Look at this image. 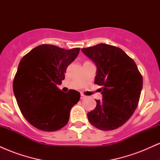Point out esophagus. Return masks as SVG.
<instances>
[{"label": "esophagus", "mask_w": 160, "mask_h": 160, "mask_svg": "<svg viewBox=\"0 0 160 160\" xmlns=\"http://www.w3.org/2000/svg\"><path fill=\"white\" fill-rule=\"evenodd\" d=\"M86 95H85L84 94H82V93H81V95H80V98L81 99H85L86 98Z\"/></svg>", "instance_id": "34e87169"}]
</instances>
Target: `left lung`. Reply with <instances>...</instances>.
Wrapping results in <instances>:
<instances>
[{"label":"left lung","instance_id":"8db88e82","mask_svg":"<svg viewBox=\"0 0 160 160\" xmlns=\"http://www.w3.org/2000/svg\"><path fill=\"white\" fill-rule=\"evenodd\" d=\"M81 50L96 65L95 83L102 86V100H96L88 120L103 131L120 127L133 114L140 98L143 78L136 64L120 48L105 43Z\"/></svg>","mask_w":160,"mask_h":160}]
</instances>
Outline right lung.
<instances>
[{
    "instance_id": "obj_1",
    "label": "right lung",
    "mask_w": 160,
    "mask_h": 160,
    "mask_svg": "<svg viewBox=\"0 0 160 160\" xmlns=\"http://www.w3.org/2000/svg\"><path fill=\"white\" fill-rule=\"evenodd\" d=\"M80 48L65 49L54 45L35 47L20 61L12 83L20 111L34 127L55 132L66 126L71 108L80 94L63 92L57 87L65 79L68 66L78 56Z\"/></svg>"
}]
</instances>
